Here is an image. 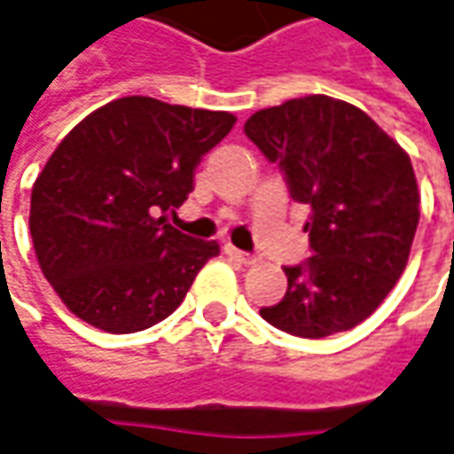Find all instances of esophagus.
Instances as JSON below:
<instances>
[{
  "instance_id": "esophagus-1",
  "label": "esophagus",
  "mask_w": 454,
  "mask_h": 454,
  "mask_svg": "<svg viewBox=\"0 0 454 454\" xmlns=\"http://www.w3.org/2000/svg\"><path fill=\"white\" fill-rule=\"evenodd\" d=\"M226 253H228V255H231V258H236V261H240V263H246V266H251L253 261H255L251 253L239 251L236 246H226Z\"/></svg>"
}]
</instances>
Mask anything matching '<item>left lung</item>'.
I'll use <instances>...</instances> for the list:
<instances>
[{
    "mask_svg": "<svg viewBox=\"0 0 454 454\" xmlns=\"http://www.w3.org/2000/svg\"><path fill=\"white\" fill-rule=\"evenodd\" d=\"M243 131L310 206L313 255L283 268L288 291L261 316L298 338L356 328L408 266L420 221L410 156L365 111L323 94L255 111Z\"/></svg>",
    "mask_w": 454,
    "mask_h": 454,
    "instance_id": "obj_1",
    "label": "left lung"
}]
</instances>
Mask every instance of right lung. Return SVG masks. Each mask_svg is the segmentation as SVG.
<instances>
[{"instance_id": "1", "label": "right lung", "mask_w": 454, "mask_h": 454, "mask_svg": "<svg viewBox=\"0 0 454 454\" xmlns=\"http://www.w3.org/2000/svg\"><path fill=\"white\" fill-rule=\"evenodd\" d=\"M233 123L228 111L123 97L64 137L34 181L29 231L74 316L137 333L181 305L218 243L181 233L166 214L186 201L201 156Z\"/></svg>"}]
</instances>
